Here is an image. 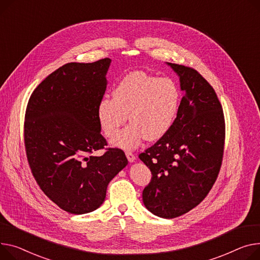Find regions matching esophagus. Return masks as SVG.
Returning <instances> with one entry per match:
<instances>
[{
  "label": "esophagus",
  "instance_id": "esophagus-1",
  "mask_svg": "<svg viewBox=\"0 0 260 260\" xmlns=\"http://www.w3.org/2000/svg\"><path fill=\"white\" fill-rule=\"evenodd\" d=\"M125 154H126V158H127V160H128V162H129V163H133V162H135V161H136V155H135L133 152H131V151H126V152H125Z\"/></svg>",
  "mask_w": 260,
  "mask_h": 260
}]
</instances>
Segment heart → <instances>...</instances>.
<instances>
[{
  "instance_id": "1",
  "label": "heart",
  "mask_w": 260,
  "mask_h": 260,
  "mask_svg": "<svg viewBox=\"0 0 260 260\" xmlns=\"http://www.w3.org/2000/svg\"><path fill=\"white\" fill-rule=\"evenodd\" d=\"M113 98L103 96L97 106V120L107 137H114L127 117L131 123L112 140V145L135 149L143 140H160L174 126L182 93L170 78L135 71L119 80Z\"/></svg>"
}]
</instances>
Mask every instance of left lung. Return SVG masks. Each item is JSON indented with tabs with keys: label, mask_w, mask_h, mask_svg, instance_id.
<instances>
[{
	"label": "left lung",
	"mask_w": 260,
	"mask_h": 260,
	"mask_svg": "<svg viewBox=\"0 0 260 260\" xmlns=\"http://www.w3.org/2000/svg\"><path fill=\"white\" fill-rule=\"evenodd\" d=\"M166 63L180 77V110L171 129L139 158L152 175L142 193L144 206L159 217L175 218L197 207L217 178L224 118L215 91L198 71Z\"/></svg>",
	"instance_id": "left-lung-1"
}]
</instances>
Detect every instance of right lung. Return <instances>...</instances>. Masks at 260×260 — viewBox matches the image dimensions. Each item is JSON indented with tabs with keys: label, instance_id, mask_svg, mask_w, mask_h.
Listing matches in <instances>:
<instances>
[{
	"label": "right lung",
	"instance_id": "obj_1",
	"mask_svg": "<svg viewBox=\"0 0 260 260\" xmlns=\"http://www.w3.org/2000/svg\"><path fill=\"white\" fill-rule=\"evenodd\" d=\"M111 61L63 64L38 85L27 106L24 138L32 175L52 202L72 214L99 208L109 183L128 163L119 148L92 154L107 145L96 111Z\"/></svg>",
	"mask_w": 260,
	"mask_h": 260
}]
</instances>
